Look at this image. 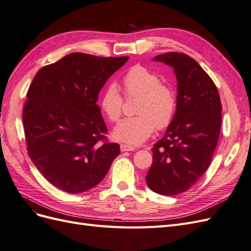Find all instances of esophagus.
Listing matches in <instances>:
<instances>
[{
	"label": "esophagus",
	"mask_w": 251,
	"mask_h": 251,
	"mask_svg": "<svg viewBox=\"0 0 251 251\" xmlns=\"http://www.w3.org/2000/svg\"><path fill=\"white\" fill-rule=\"evenodd\" d=\"M120 151H135V148L131 147V146H126V144H120Z\"/></svg>",
	"instance_id": "34e87169"
}]
</instances>
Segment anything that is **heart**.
<instances>
[{"mask_svg":"<svg viewBox=\"0 0 251 251\" xmlns=\"http://www.w3.org/2000/svg\"><path fill=\"white\" fill-rule=\"evenodd\" d=\"M125 95L138 97L135 113L137 116L124 119L114 128V138L128 144H140L157 130L168 127L177 111V96L158 74L147 67L136 65L123 78ZM100 107L107 118L116 123L124 107V97L116 83L111 82L100 97Z\"/></svg>","mask_w":251,"mask_h":251,"instance_id":"1","label":"heart"}]
</instances>
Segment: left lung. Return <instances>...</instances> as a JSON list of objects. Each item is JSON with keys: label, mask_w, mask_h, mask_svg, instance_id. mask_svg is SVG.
I'll return each mask as SVG.
<instances>
[{"label": "left lung", "mask_w": 251, "mask_h": 251, "mask_svg": "<svg viewBox=\"0 0 251 251\" xmlns=\"http://www.w3.org/2000/svg\"><path fill=\"white\" fill-rule=\"evenodd\" d=\"M154 60L174 68L177 111L151 148L153 163L146 179L153 192L174 196L187 191L208 169L221 131L222 104L215 82L191 56L169 52Z\"/></svg>", "instance_id": "left-lung-1"}]
</instances>
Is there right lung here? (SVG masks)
Instances as JSON below:
<instances>
[{
	"label": "right lung",
	"instance_id": "add662e5",
	"mask_svg": "<svg viewBox=\"0 0 251 251\" xmlns=\"http://www.w3.org/2000/svg\"><path fill=\"white\" fill-rule=\"evenodd\" d=\"M128 56L70 53L35 74L27 92L23 124L29 157L52 185L86 192L104 178L119 153L109 142L98 93Z\"/></svg>",
	"mask_w": 251,
	"mask_h": 251
}]
</instances>
